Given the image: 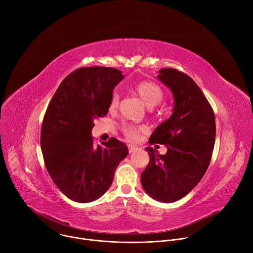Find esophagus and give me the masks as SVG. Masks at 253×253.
I'll return each instance as SVG.
<instances>
[{"label":"esophagus","instance_id":"esophagus-1","mask_svg":"<svg viewBox=\"0 0 253 253\" xmlns=\"http://www.w3.org/2000/svg\"><path fill=\"white\" fill-rule=\"evenodd\" d=\"M138 149V147L137 146H134V145H128V150H129V153H132V152H134V151H136Z\"/></svg>","mask_w":253,"mask_h":253}]
</instances>
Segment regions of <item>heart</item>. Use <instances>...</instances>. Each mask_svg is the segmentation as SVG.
Returning <instances> with one entry per match:
<instances>
[{
    "instance_id": "obj_1",
    "label": "heart",
    "mask_w": 253,
    "mask_h": 253,
    "mask_svg": "<svg viewBox=\"0 0 253 253\" xmlns=\"http://www.w3.org/2000/svg\"><path fill=\"white\" fill-rule=\"evenodd\" d=\"M135 91L142 99V101L145 103V105L149 108H153L158 105L163 99V91L159 85L153 82L143 81L138 83L135 86ZM119 105V94L118 92L114 91L111 94L110 101H109V109L114 111ZM123 134L130 140H136L139 137V134L144 131V128L141 126H136L132 124H124L122 126Z\"/></svg>"
}]
</instances>
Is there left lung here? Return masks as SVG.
Instances as JSON below:
<instances>
[{
	"instance_id": "1",
	"label": "left lung",
	"mask_w": 253,
	"mask_h": 253,
	"mask_svg": "<svg viewBox=\"0 0 253 253\" xmlns=\"http://www.w3.org/2000/svg\"><path fill=\"white\" fill-rule=\"evenodd\" d=\"M158 79L172 92V115L151 134L149 144H164L159 155L146 147L150 160L141 174L145 192L157 201L175 202L187 195L206 172L215 142L212 107L197 84L176 69H161Z\"/></svg>"
}]
</instances>
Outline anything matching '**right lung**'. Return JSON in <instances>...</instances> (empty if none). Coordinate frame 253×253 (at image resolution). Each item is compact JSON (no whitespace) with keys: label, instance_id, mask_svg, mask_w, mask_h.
<instances>
[{"label":"right lung","instance_id":"1","mask_svg":"<svg viewBox=\"0 0 253 253\" xmlns=\"http://www.w3.org/2000/svg\"><path fill=\"white\" fill-rule=\"evenodd\" d=\"M123 78L115 68H79L61 82L47 108L41 129L45 165L71 200L87 203L101 197L128 154L116 138L95 146L91 136L94 120L108 113L113 89Z\"/></svg>","mask_w":253,"mask_h":253}]
</instances>
